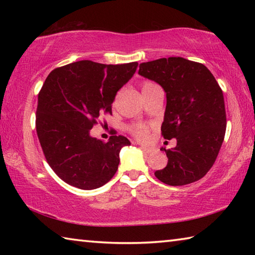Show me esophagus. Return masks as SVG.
I'll return each instance as SVG.
<instances>
[{
  "label": "esophagus",
  "mask_w": 255,
  "mask_h": 255,
  "mask_svg": "<svg viewBox=\"0 0 255 255\" xmlns=\"http://www.w3.org/2000/svg\"><path fill=\"white\" fill-rule=\"evenodd\" d=\"M140 148L143 149L145 153H147V154L153 153L154 150H155V148H154V147H149V146H144V145H141V146H140Z\"/></svg>",
  "instance_id": "34e87169"
}]
</instances>
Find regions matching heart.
Wrapping results in <instances>:
<instances>
[{
  "instance_id": "obj_1",
  "label": "heart",
  "mask_w": 255,
  "mask_h": 255,
  "mask_svg": "<svg viewBox=\"0 0 255 255\" xmlns=\"http://www.w3.org/2000/svg\"><path fill=\"white\" fill-rule=\"evenodd\" d=\"M153 86H155L154 83H150V82H145L143 86H141V92L145 91V90H147V89L153 88ZM131 130L133 132V135H135L137 138H139V139H141V140H145L148 138V130H147V128H146V126H144V125H135V126H132Z\"/></svg>"
}]
</instances>
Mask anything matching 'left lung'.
Returning <instances> with one entry per match:
<instances>
[{"instance_id": "obj_1", "label": "left lung", "mask_w": 255, "mask_h": 255, "mask_svg": "<svg viewBox=\"0 0 255 255\" xmlns=\"http://www.w3.org/2000/svg\"><path fill=\"white\" fill-rule=\"evenodd\" d=\"M138 74L156 82L166 93L161 127L165 139L175 138L172 149L162 147L166 166L155 176L169 185L200 180L214 165L226 130L222 89L205 65L182 57L141 63Z\"/></svg>"}]
</instances>
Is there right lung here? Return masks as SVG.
Listing matches in <instances>:
<instances>
[{
	"instance_id": "1",
	"label": "right lung",
	"mask_w": 255,
	"mask_h": 255,
	"mask_svg": "<svg viewBox=\"0 0 255 255\" xmlns=\"http://www.w3.org/2000/svg\"><path fill=\"white\" fill-rule=\"evenodd\" d=\"M138 63L106 65L80 60L51 71L38 94L36 129L42 152L64 182L82 190L105 185L118 170L126 137L107 143L90 135Z\"/></svg>"
}]
</instances>
